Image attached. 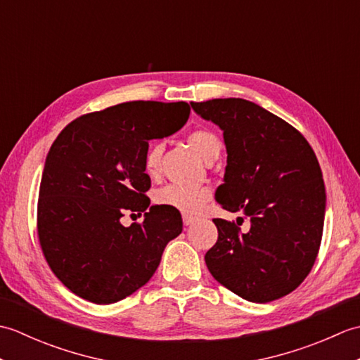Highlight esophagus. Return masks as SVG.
Here are the masks:
<instances>
[{
  "mask_svg": "<svg viewBox=\"0 0 360 360\" xmlns=\"http://www.w3.org/2000/svg\"><path fill=\"white\" fill-rule=\"evenodd\" d=\"M182 221H184V226H190V224H193L195 218L192 215H187V213H184V215H182Z\"/></svg>",
  "mask_w": 360,
  "mask_h": 360,
  "instance_id": "obj_1",
  "label": "esophagus"
}]
</instances>
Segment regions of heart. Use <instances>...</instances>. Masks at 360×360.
Instances as JSON below:
<instances>
[{
    "instance_id": "b5f03b06",
    "label": "heart",
    "mask_w": 360,
    "mask_h": 360,
    "mask_svg": "<svg viewBox=\"0 0 360 360\" xmlns=\"http://www.w3.org/2000/svg\"><path fill=\"white\" fill-rule=\"evenodd\" d=\"M188 143L192 148L200 155L205 162H213L221 151V142L218 136L205 128L193 129L187 136ZM164 145L155 142L151 143L148 150L145 151L143 156V168L145 173L150 176L158 174L160 168V160H162ZM207 200V192L198 188H190L178 184H170L164 188H160L156 195V201L160 205H168V207L178 209L187 213H195L201 209L202 202Z\"/></svg>"
}]
</instances>
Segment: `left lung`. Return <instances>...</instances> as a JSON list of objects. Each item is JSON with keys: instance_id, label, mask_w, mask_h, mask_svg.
<instances>
[{"instance_id": "left-lung-1", "label": "left lung", "mask_w": 360, "mask_h": 360, "mask_svg": "<svg viewBox=\"0 0 360 360\" xmlns=\"http://www.w3.org/2000/svg\"><path fill=\"white\" fill-rule=\"evenodd\" d=\"M190 105L223 129L227 165L217 201L250 221L243 232V218L213 219L218 240L205 264L244 300L267 303L288 295L307 278L322 241L326 195L316 153L298 129L254 102Z\"/></svg>"}]
</instances>
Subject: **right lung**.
<instances>
[{
	"instance_id": "1",
	"label": "right lung",
	"mask_w": 360,
	"mask_h": 360,
	"mask_svg": "<svg viewBox=\"0 0 360 360\" xmlns=\"http://www.w3.org/2000/svg\"><path fill=\"white\" fill-rule=\"evenodd\" d=\"M186 102L134 101L83 114L57 136L40 182L37 231L63 285L97 304L116 303L147 283L168 241L182 232L178 209L150 205L148 141L186 124ZM149 212H147L146 210ZM144 213L125 228V212Z\"/></svg>"
}]
</instances>
